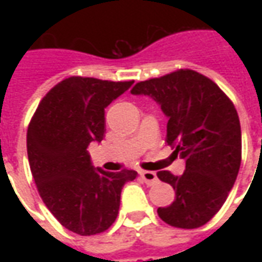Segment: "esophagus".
<instances>
[{
  "label": "esophagus",
  "mask_w": 262,
  "mask_h": 262,
  "mask_svg": "<svg viewBox=\"0 0 262 262\" xmlns=\"http://www.w3.org/2000/svg\"><path fill=\"white\" fill-rule=\"evenodd\" d=\"M140 177H142L143 181L146 182L147 185H154V184L159 182L157 174L153 172V171H140Z\"/></svg>",
  "instance_id": "1"
}]
</instances>
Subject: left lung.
Segmentation results:
<instances>
[{
    "mask_svg": "<svg viewBox=\"0 0 262 262\" xmlns=\"http://www.w3.org/2000/svg\"><path fill=\"white\" fill-rule=\"evenodd\" d=\"M132 94L159 103L168 118L167 143L185 160L182 176L157 172L176 189V201L157 213L174 227H201L219 212L240 170L242 129L234 105L193 70L137 82Z\"/></svg>",
    "mask_w": 262,
    "mask_h": 262,
    "instance_id": "8db88e82",
    "label": "left lung"
}]
</instances>
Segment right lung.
<instances>
[{
  "instance_id": "right-lung-1",
  "label": "right lung",
  "mask_w": 262,
  "mask_h": 262,
  "mask_svg": "<svg viewBox=\"0 0 262 262\" xmlns=\"http://www.w3.org/2000/svg\"><path fill=\"white\" fill-rule=\"evenodd\" d=\"M133 81L70 77L43 98L32 118L28 159L43 202L66 229L80 236L102 233L119 213L120 192L137 172L94 167L90 143L105 136V108Z\"/></svg>"
}]
</instances>
